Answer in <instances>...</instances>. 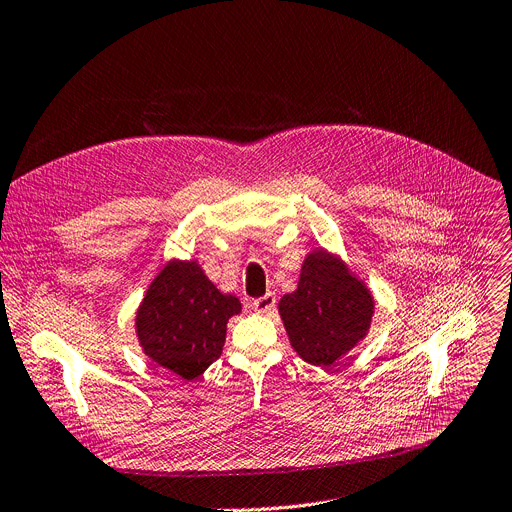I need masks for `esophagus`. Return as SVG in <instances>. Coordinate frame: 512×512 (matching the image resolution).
Instances as JSON below:
<instances>
[{"label":"esophagus","mask_w":512,"mask_h":512,"mask_svg":"<svg viewBox=\"0 0 512 512\" xmlns=\"http://www.w3.org/2000/svg\"><path fill=\"white\" fill-rule=\"evenodd\" d=\"M273 306H275V296H273V294H265V296H261V298L253 300V310H255V312H259V314H267V312H271V310H273Z\"/></svg>","instance_id":"34e87169"}]
</instances>
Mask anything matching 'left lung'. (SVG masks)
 <instances>
[{"label": "left lung", "instance_id": "left-lung-1", "mask_svg": "<svg viewBox=\"0 0 512 512\" xmlns=\"http://www.w3.org/2000/svg\"><path fill=\"white\" fill-rule=\"evenodd\" d=\"M277 308L294 351L306 363L331 367L365 339L376 300L339 255L320 247L306 255L298 288Z\"/></svg>", "mask_w": 512, "mask_h": 512}]
</instances>
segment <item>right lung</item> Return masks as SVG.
<instances>
[{
  "mask_svg": "<svg viewBox=\"0 0 512 512\" xmlns=\"http://www.w3.org/2000/svg\"><path fill=\"white\" fill-rule=\"evenodd\" d=\"M235 314H241L239 298L222 294L198 261L171 259L138 306L134 329L149 359L194 380L220 357L226 322Z\"/></svg>",
  "mask_w": 512,
  "mask_h": 512,
  "instance_id": "add662e5",
  "label": "right lung"
}]
</instances>
